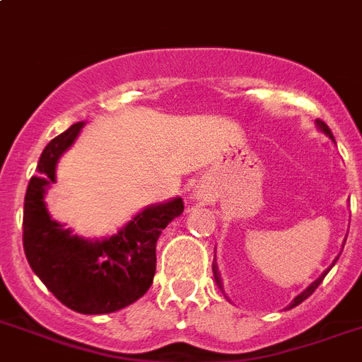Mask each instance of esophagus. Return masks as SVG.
Listing matches in <instances>:
<instances>
[{"mask_svg":"<svg viewBox=\"0 0 362 362\" xmlns=\"http://www.w3.org/2000/svg\"><path fill=\"white\" fill-rule=\"evenodd\" d=\"M198 199H199V203H203V199H202V198H198Z\"/></svg>","mask_w":362,"mask_h":362,"instance_id":"34e87169","label":"esophagus"}]
</instances>
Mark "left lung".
I'll use <instances>...</instances> for the list:
<instances>
[{
  "instance_id": "8db88e82",
  "label": "left lung",
  "mask_w": 362,
  "mask_h": 362,
  "mask_svg": "<svg viewBox=\"0 0 362 362\" xmlns=\"http://www.w3.org/2000/svg\"><path fill=\"white\" fill-rule=\"evenodd\" d=\"M316 125H318V129H320V131H324V133H325V134H327V136H329V139H331V140H333V142H335V139H333V134H331L329 127H327V125H325V124H324V122H322V120H316ZM337 259H339V257H337ZM337 259H335V261H333V264H335V262H337ZM333 264H331V267H329V268H327V270H325V272H324V274H322V276H320V277H318V279H316V281H315V283H310V285H309V286H307L305 291L301 292V294H298V296H296V298H294V301H292L291 305H288V309H292V307H296V305H300L301 301H305V300H307V298H309V296H310V294H313V292H315V291H316V288H318V285H320V283H322V281H324V277H325V276H327V272H329V270H331V268H333ZM213 270H214V279H216V283H218V285H220V288H222V281H220V276H218V272H216V267H213Z\"/></svg>"
}]
</instances>
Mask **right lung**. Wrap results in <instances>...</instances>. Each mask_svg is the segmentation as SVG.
<instances>
[{"instance_id":"add662e5","label":"right lung","mask_w":362,"mask_h":362,"mask_svg":"<svg viewBox=\"0 0 362 362\" xmlns=\"http://www.w3.org/2000/svg\"><path fill=\"white\" fill-rule=\"evenodd\" d=\"M77 122L44 148L23 202V252L47 291L81 315H107L148 292L153 283L159 235L183 213V199L149 205L127 226L103 240L71 235L47 213L46 190L55 183L57 163L76 142Z\"/></svg>"}]
</instances>
